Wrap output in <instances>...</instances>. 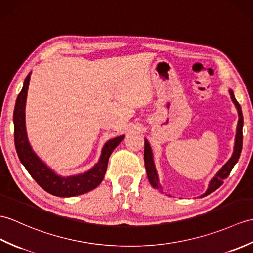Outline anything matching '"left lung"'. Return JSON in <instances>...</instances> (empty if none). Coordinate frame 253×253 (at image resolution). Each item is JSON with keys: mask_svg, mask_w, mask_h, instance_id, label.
I'll list each match as a JSON object with an SVG mask.
<instances>
[{"mask_svg": "<svg viewBox=\"0 0 253 253\" xmlns=\"http://www.w3.org/2000/svg\"><path fill=\"white\" fill-rule=\"evenodd\" d=\"M231 97L233 102L236 105V108L238 110V115H239V120H238V125H237V133H236V140H235V146H234V153L231 157V160L228 161L224 166L221 168L220 171L216 173L215 177L210 181L209 187L207 192L203 194L202 197L207 196L208 194L214 192L216 189L223 184V180L226 179L228 175H230L233 167L235 166L239 160L240 153H242V149H243V125H244V117H243V112H242V108H240V104L237 102V100L235 99L234 92L230 90ZM144 165L146 169V173H148V178L151 185L155 187V189H160L161 191V185L158 184V178H157V173L155 170L154 166V162H153V155H152V151L150 148V144L148 142V140H145L144 142Z\"/></svg>", "mask_w": 253, "mask_h": 253, "instance_id": "8db88e82", "label": "left lung"}]
</instances>
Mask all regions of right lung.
<instances>
[{
    "instance_id": "right-lung-1",
    "label": "right lung",
    "mask_w": 253,
    "mask_h": 253,
    "mask_svg": "<svg viewBox=\"0 0 253 253\" xmlns=\"http://www.w3.org/2000/svg\"><path fill=\"white\" fill-rule=\"evenodd\" d=\"M30 75L31 73H29L25 80L22 89L19 92L18 97H17L14 110L15 148L22 165L25 166L35 182L51 195L59 197H71L96 189L101 183L104 174L107 172L108 162L111 153L121 143L124 136L116 137L105 143L99 163L96 164V166L90 169L89 171L68 178H62L57 175L48 167L45 166L40 161V158L33 153L27 140L25 127V104Z\"/></svg>"
}]
</instances>
